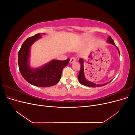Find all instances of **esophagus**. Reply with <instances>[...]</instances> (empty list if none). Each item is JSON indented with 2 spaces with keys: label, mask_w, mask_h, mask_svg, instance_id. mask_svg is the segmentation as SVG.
Here are the masks:
<instances>
[{
  "label": "esophagus",
  "mask_w": 135,
  "mask_h": 135,
  "mask_svg": "<svg viewBox=\"0 0 135 135\" xmlns=\"http://www.w3.org/2000/svg\"><path fill=\"white\" fill-rule=\"evenodd\" d=\"M75 61V59L74 57H72L70 60V63L73 64V63H74Z\"/></svg>",
  "instance_id": "34e87169"
}]
</instances>
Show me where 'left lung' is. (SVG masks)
I'll use <instances>...</instances> for the list:
<instances>
[{
	"label": "left lung",
	"mask_w": 135,
	"mask_h": 135,
	"mask_svg": "<svg viewBox=\"0 0 135 135\" xmlns=\"http://www.w3.org/2000/svg\"><path fill=\"white\" fill-rule=\"evenodd\" d=\"M107 42L108 43H110L112 44L113 45H114V46H115L117 48V50L118 51V52H119V54L120 55V52H119V49H118V48L115 46V43H114V40L112 39L111 36H109V38H108L107 39ZM79 62L80 63L81 65H80V71H79V75L78 76V80H79V81L80 82V83L81 84H82L83 85H85V86H87V87H101V86H104V85H106L108 84L109 83H110V81H112V80H111L110 81H109V82L108 83H104V84H96L95 83L93 82H92V81H89L86 78H85V75H84V60L82 58H81L79 59Z\"/></svg>",
	"instance_id": "1"
}]
</instances>
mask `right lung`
I'll use <instances>...</instances> for the list:
<instances>
[{"label": "right lung", "instance_id": "obj_1", "mask_svg": "<svg viewBox=\"0 0 135 135\" xmlns=\"http://www.w3.org/2000/svg\"><path fill=\"white\" fill-rule=\"evenodd\" d=\"M41 38V34H37L23 43L18 52V64L20 73L28 83L36 87H48L60 81L63 69L68 64L70 59L65 61L52 60L42 66L31 68L30 65V48L36 40Z\"/></svg>", "mask_w": 135, "mask_h": 135}]
</instances>
